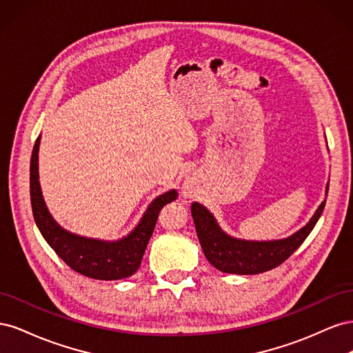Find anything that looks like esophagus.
<instances>
[{"label": "esophagus", "instance_id": "34e87169", "mask_svg": "<svg viewBox=\"0 0 353 353\" xmlns=\"http://www.w3.org/2000/svg\"><path fill=\"white\" fill-rule=\"evenodd\" d=\"M181 194H183L187 199L197 197V194H199V184H197V181L193 176H188L184 181L183 187H181Z\"/></svg>", "mask_w": 353, "mask_h": 353}]
</instances>
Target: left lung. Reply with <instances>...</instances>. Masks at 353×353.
Listing matches in <instances>:
<instances>
[{
	"label": "left lung",
	"instance_id": "1",
	"mask_svg": "<svg viewBox=\"0 0 353 353\" xmlns=\"http://www.w3.org/2000/svg\"><path fill=\"white\" fill-rule=\"evenodd\" d=\"M328 193V184L325 194ZM325 200L318 206L305 227L280 240H244L232 237L221 228L216 218L206 208L194 201L191 205L197 237L206 259L221 272L254 275L270 271L283 263L311 234L324 210Z\"/></svg>",
	"mask_w": 353,
	"mask_h": 353
}]
</instances>
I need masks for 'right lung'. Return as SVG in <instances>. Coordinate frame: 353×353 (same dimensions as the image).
Masks as SVG:
<instances>
[{
  "mask_svg": "<svg viewBox=\"0 0 353 353\" xmlns=\"http://www.w3.org/2000/svg\"><path fill=\"white\" fill-rule=\"evenodd\" d=\"M39 143L41 137H38L30 157V203L42 237L73 271L88 279L114 281L131 276L140 268L160 209L176 199V190H169L157 196L147 206L135 228L119 240L110 241L79 236L59 225L46 205L38 172Z\"/></svg>",
  "mask_w": 353,
  "mask_h": 353,
  "instance_id": "1",
  "label": "right lung"
}]
</instances>
